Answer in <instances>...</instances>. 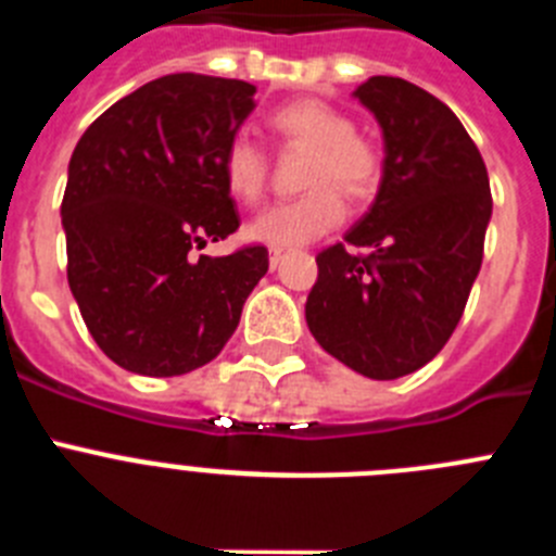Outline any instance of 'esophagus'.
<instances>
[{"instance_id": "obj_1", "label": "esophagus", "mask_w": 556, "mask_h": 556, "mask_svg": "<svg viewBox=\"0 0 556 556\" xmlns=\"http://www.w3.org/2000/svg\"><path fill=\"white\" fill-rule=\"evenodd\" d=\"M283 255H287V250H281V248H273L269 250V267H278V264L283 262Z\"/></svg>"}]
</instances>
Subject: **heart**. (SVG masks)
Wrapping results in <instances>:
<instances>
[{"label":"heart","mask_w":556,"mask_h":556,"mask_svg":"<svg viewBox=\"0 0 556 556\" xmlns=\"http://www.w3.org/2000/svg\"><path fill=\"white\" fill-rule=\"evenodd\" d=\"M269 122L287 144L308 150L303 186L312 189L258 214L248 225V233L269 248H301L345 219L342 191L351 200H367L378 189L381 150L376 141L353 130L345 111L323 100L289 102ZM223 175L233 198L258 203L267 186L264 150L248 136H233L223 152Z\"/></svg>","instance_id":"obj_1"}]
</instances>
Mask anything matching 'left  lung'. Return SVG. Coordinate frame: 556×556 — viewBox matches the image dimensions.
Listing matches in <instances>:
<instances>
[{"instance_id": "left-lung-1", "label": "left lung", "mask_w": 556, "mask_h": 556, "mask_svg": "<svg viewBox=\"0 0 556 556\" xmlns=\"http://www.w3.org/2000/svg\"><path fill=\"white\" fill-rule=\"evenodd\" d=\"M384 136L381 184L345 242L317 255L306 323L323 351L376 381L443 351L481 269L493 198L488 166L445 102L401 77L353 91Z\"/></svg>"}]
</instances>
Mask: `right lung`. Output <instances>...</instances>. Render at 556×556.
<instances>
[{"mask_svg": "<svg viewBox=\"0 0 556 556\" xmlns=\"http://www.w3.org/2000/svg\"><path fill=\"white\" fill-rule=\"evenodd\" d=\"M255 86L166 75L113 102L68 161L61 217L68 289L111 362L184 376L217 358L269 267L267 248L191 250L239 228L223 152Z\"/></svg>", "mask_w": 556, "mask_h": 556, "instance_id": "add662e5", "label": "right lung"}]
</instances>
